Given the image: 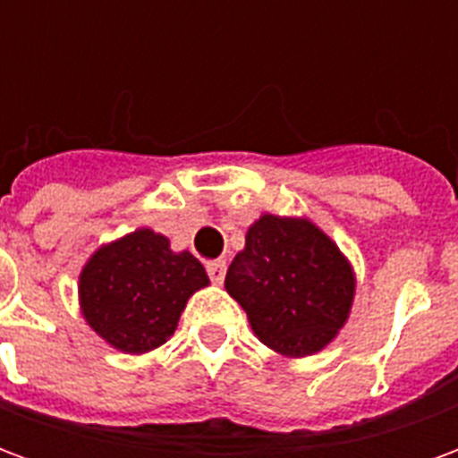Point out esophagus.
<instances>
[{
    "label": "esophagus",
    "mask_w": 458,
    "mask_h": 458,
    "mask_svg": "<svg viewBox=\"0 0 458 458\" xmlns=\"http://www.w3.org/2000/svg\"><path fill=\"white\" fill-rule=\"evenodd\" d=\"M206 269H208V277L213 284H223V279H225V262L223 259H213L206 265Z\"/></svg>",
    "instance_id": "obj_1"
}]
</instances>
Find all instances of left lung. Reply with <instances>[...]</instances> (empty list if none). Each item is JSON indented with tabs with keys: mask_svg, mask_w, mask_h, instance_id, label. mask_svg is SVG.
<instances>
[{
	"mask_svg": "<svg viewBox=\"0 0 458 458\" xmlns=\"http://www.w3.org/2000/svg\"><path fill=\"white\" fill-rule=\"evenodd\" d=\"M225 289L262 344L287 358H307L345 327L355 272L317 223L265 213L248 228Z\"/></svg>",
	"mask_w": 458,
	"mask_h": 458,
	"instance_id": "1",
	"label": "left lung"
}]
</instances>
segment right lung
Returning a JSON list of instances; mask_svg holds the SVG:
<instances>
[{"label": "right lung", "mask_w": 458, "mask_h": 458, "mask_svg": "<svg viewBox=\"0 0 458 458\" xmlns=\"http://www.w3.org/2000/svg\"><path fill=\"white\" fill-rule=\"evenodd\" d=\"M208 275L189 250L149 228L98 248L78 279L81 314L105 344L140 355L166 344Z\"/></svg>", "instance_id": "add662e5"}]
</instances>
